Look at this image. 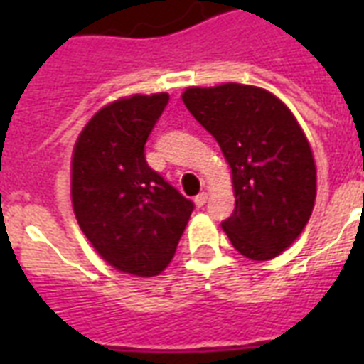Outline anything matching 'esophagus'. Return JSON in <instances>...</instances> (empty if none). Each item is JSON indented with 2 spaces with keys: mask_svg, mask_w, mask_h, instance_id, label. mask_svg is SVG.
<instances>
[{
  "mask_svg": "<svg viewBox=\"0 0 364 364\" xmlns=\"http://www.w3.org/2000/svg\"><path fill=\"white\" fill-rule=\"evenodd\" d=\"M205 202H208V193H200L198 196H194V204L198 205V208L205 205Z\"/></svg>",
  "mask_w": 364,
  "mask_h": 364,
  "instance_id": "obj_1",
  "label": "esophagus"
}]
</instances>
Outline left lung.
Wrapping results in <instances>:
<instances>
[{
  "label": "left lung",
  "instance_id": "1",
  "mask_svg": "<svg viewBox=\"0 0 364 364\" xmlns=\"http://www.w3.org/2000/svg\"><path fill=\"white\" fill-rule=\"evenodd\" d=\"M183 102L232 170L236 208L223 230L236 251L268 260L299 238L316 202V162L293 113L264 88L191 87Z\"/></svg>",
  "mask_w": 364,
  "mask_h": 364
}]
</instances>
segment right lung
<instances>
[{"instance_id":"add662e5","label":"right lung","mask_w":364,"mask_h":364,"mask_svg":"<svg viewBox=\"0 0 364 364\" xmlns=\"http://www.w3.org/2000/svg\"><path fill=\"white\" fill-rule=\"evenodd\" d=\"M166 92L105 105L79 134L71 160L77 223L100 257L134 276H159L176 255L194 204L147 164L145 143Z\"/></svg>"}]
</instances>
